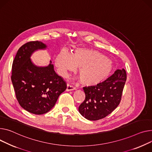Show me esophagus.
Segmentation results:
<instances>
[{"label": "esophagus", "mask_w": 152, "mask_h": 152, "mask_svg": "<svg viewBox=\"0 0 152 152\" xmlns=\"http://www.w3.org/2000/svg\"><path fill=\"white\" fill-rule=\"evenodd\" d=\"M76 90V87H75L74 86L70 85L69 84H67V87H66V89L67 92H69V91H72V90Z\"/></svg>", "instance_id": "esophagus-1"}]
</instances>
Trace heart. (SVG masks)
<instances>
[{
    "mask_svg": "<svg viewBox=\"0 0 152 152\" xmlns=\"http://www.w3.org/2000/svg\"><path fill=\"white\" fill-rule=\"evenodd\" d=\"M58 73L66 76L68 72L78 66L77 73L81 83L87 86H96L102 83L112 73V60L96 50L77 48L69 54L62 50L55 58Z\"/></svg>",
    "mask_w": 152,
    "mask_h": 152,
    "instance_id": "obj_1",
    "label": "heart"
}]
</instances>
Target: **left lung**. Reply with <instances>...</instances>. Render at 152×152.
Listing matches in <instances>:
<instances>
[{
  "mask_svg": "<svg viewBox=\"0 0 152 152\" xmlns=\"http://www.w3.org/2000/svg\"><path fill=\"white\" fill-rule=\"evenodd\" d=\"M126 80L125 69H117L103 83L83 87L85 100L79 112L89 120H98L110 114L118 106Z\"/></svg>",
  "mask_w": 152,
  "mask_h": 152,
  "instance_id": "1",
  "label": "left lung"
}]
</instances>
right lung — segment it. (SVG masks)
Masks as SVG:
<instances>
[{
	"mask_svg": "<svg viewBox=\"0 0 152 152\" xmlns=\"http://www.w3.org/2000/svg\"><path fill=\"white\" fill-rule=\"evenodd\" d=\"M46 48L38 41L23 45L12 65L11 78L18 102L23 109L37 115L49 112L66 88V82L55 72L51 61L48 66L39 67L30 60L35 50Z\"/></svg>",
	"mask_w": 152,
	"mask_h": 152,
	"instance_id": "add662e5",
	"label": "right lung"
}]
</instances>
